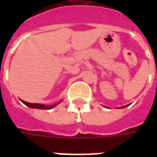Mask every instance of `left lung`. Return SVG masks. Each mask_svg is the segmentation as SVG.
<instances>
[{"instance_id": "obj_1", "label": "left lung", "mask_w": 157, "mask_h": 157, "mask_svg": "<svg viewBox=\"0 0 157 157\" xmlns=\"http://www.w3.org/2000/svg\"><path fill=\"white\" fill-rule=\"evenodd\" d=\"M126 106H128V105H125V106H121V107H120V108H123V107H126Z\"/></svg>"}]
</instances>
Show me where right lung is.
Masks as SVG:
<instances>
[{
    "mask_svg": "<svg viewBox=\"0 0 157 157\" xmlns=\"http://www.w3.org/2000/svg\"><path fill=\"white\" fill-rule=\"evenodd\" d=\"M21 102L23 103V104H25L26 105H28L29 107H30V108H37V109H52L53 108L54 106H56L57 104H59V103H57L56 105H44V104H38V103H29V102H26V101H24V100H21Z\"/></svg>",
    "mask_w": 157,
    "mask_h": 157,
    "instance_id": "right-lung-1",
    "label": "right lung"
}]
</instances>
